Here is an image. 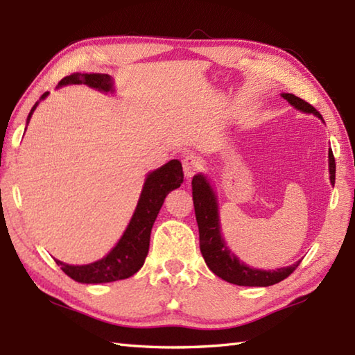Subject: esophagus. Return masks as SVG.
Returning <instances> with one entry per match:
<instances>
[{
    "instance_id": "34e87169",
    "label": "esophagus",
    "mask_w": 355,
    "mask_h": 355,
    "mask_svg": "<svg viewBox=\"0 0 355 355\" xmlns=\"http://www.w3.org/2000/svg\"><path fill=\"white\" fill-rule=\"evenodd\" d=\"M201 158L195 154H187L183 157V169L186 178L193 177L201 169Z\"/></svg>"
}]
</instances>
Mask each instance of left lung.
<instances>
[{
    "label": "left lung",
    "instance_id": "1",
    "mask_svg": "<svg viewBox=\"0 0 355 355\" xmlns=\"http://www.w3.org/2000/svg\"><path fill=\"white\" fill-rule=\"evenodd\" d=\"M281 96L285 101H288V103L293 105L296 110L306 112V114H314L315 117L322 119L320 112L315 110L313 105L300 99V97L290 93H282ZM328 157L329 180L331 184H334L336 160L331 148L328 150ZM192 197L195 216H197L200 232V250L202 258H205L207 263V267L212 270L218 277H221L230 284L243 286H268L284 281L285 277H288L300 263L299 261L290 267L277 270H258L248 267L247 263L239 261L238 256L224 243L221 235L220 215H218V202L215 192L212 187H210L207 178L205 175H201V173L192 178Z\"/></svg>",
    "mask_w": 355,
    "mask_h": 355
}]
</instances>
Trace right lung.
I'll return each instance as SVG.
<instances>
[{
    "instance_id": "1",
    "label": "right lung",
    "mask_w": 355,
    "mask_h": 355,
    "mask_svg": "<svg viewBox=\"0 0 355 355\" xmlns=\"http://www.w3.org/2000/svg\"><path fill=\"white\" fill-rule=\"evenodd\" d=\"M73 84H85L103 93L114 92V82H112L110 74L73 73L59 82L58 87ZM47 96L49 92L44 93L40 101L45 99ZM37 103L40 102H36L33 108L30 110L27 123ZM183 178V168L178 160H171L162 168L150 172L146 177L145 184H143V191L131 221L116 247L101 261L87 263V266H69V263L55 259L58 266H61L67 276L80 284L114 282L137 273L146 259L150 230H153L154 221L160 212L166 195L182 186Z\"/></svg>"
}]
</instances>
